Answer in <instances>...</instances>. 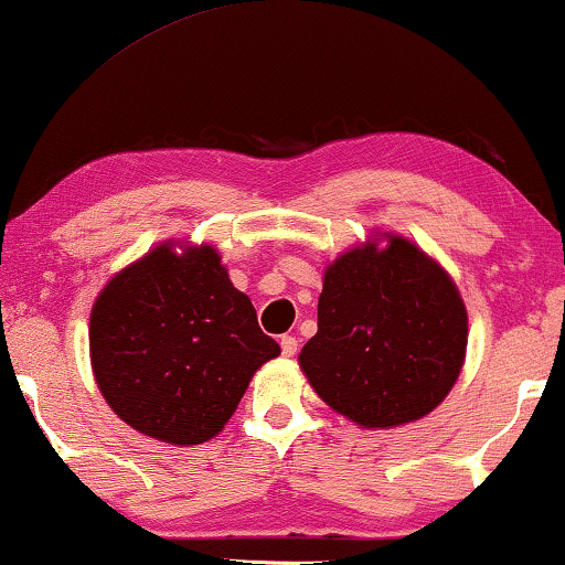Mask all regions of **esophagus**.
<instances>
[{
	"mask_svg": "<svg viewBox=\"0 0 565 565\" xmlns=\"http://www.w3.org/2000/svg\"><path fill=\"white\" fill-rule=\"evenodd\" d=\"M280 347H282L285 358H292V354L298 352V339L290 337V334H285V337H280Z\"/></svg>",
	"mask_w": 565,
	"mask_h": 565,
	"instance_id": "obj_1",
	"label": "esophagus"
}]
</instances>
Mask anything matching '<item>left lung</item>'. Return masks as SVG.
I'll list each match as a JSON object with an SVG mask.
<instances>
[{"label": "left lung", "instance_id": "8db88e82", "mask_svg": "<svg viewBox=\"0 0 565 565\" xmlns=\"http://www.w3.org/2000/svg\"><path fill=\"white\" fill-rule=\"evenodd\" d=\"M347 252L323 275L319 331L300 350L313 391L362 427L429 414L458 381L468 316L437 262L391 236Z\"/></svg>", "mask_w": 565, "mask_h": 565}]
</instances>
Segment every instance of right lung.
Instances as JSON below:
<instances>
[{"instance_id": "1", "label": "right lung", "mask_w": 565, "mask_h": 565, "mask_svg": "<svg viewBox=\"0 0 565 565\" xmlns=\"http://www.w3.org/2000/svg\"><path fill=\"white\" fill-rule=\"evenodd\" d=\"M92 370L113 412L143 435L200 445L236 412L254 370L280 354L213 246L164 244L115 275L89 321Z\"/></svg>"}]
</instances>
